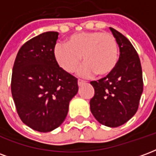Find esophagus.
Segmentation results:
<instances>
[{
  "label": "esophagus",
  "mask_w": 156,
  "mask_h": 156,
  "mask_svg": "<svg viewBox=\"0 0 156 156\" xmlns=\"http://www.w3.org/2000/svg\"><path fill=\"white\" fill-rule=\"evenodd\" d=\"M86 83V82L83 81V80H81V79H78V86H82V85H83Z\"/></svg>",
  "instance_id": "1"
}]
</instances>
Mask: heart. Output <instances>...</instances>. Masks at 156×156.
Returning <instances> with one entry per match:
<instances>
[{
	"label": "heart",
	"instance_id": "1",
	"mask_svg": "<svg viewBox=\"0 0 156 156\" xmlns=\"http://www.w3.org/2000/svg\"><path fill=\"white\" fill-rule=\"evenodd\" d=\"M53 55L59 67L68 73H73L78 68L82 57L84 64L81 70L83 76L95 73L105 77L117 66L119 45L116 38L108 32H78L70 36L66 45H56Z\"/></svg>",
	"mask_w": 156,
	"mask_h": 156
}]
</instances>
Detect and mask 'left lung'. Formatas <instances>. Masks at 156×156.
I'll return each mask as SVG.
<instances>
[{
  "mask_svg": "<svg viewBox=\"0 0 156 156\" xmlns=\"http://www.w3.org/2000/svg\"><path fill=\"white\" fill-rule=\"evenodd\" d=\"M119 48V58L111 73L90 82L94 96L90 110L97 120L108 127L120 126L137 112L143 92L140 60L137 51L123 34L110 27Z\"/></svg>",
  "mask_w": 156,
  "mask_h": 156,
  "instance_id": "obj_1",
  "label": "left lung"
}]
</instances>
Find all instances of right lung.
Listing matches in <instances>:
<instances>
[{
	"label": "right lung",
	"instance_id": "obj_1",
	"mask_svg": "<svg viewBox=\"0 0 156 156\" xmlns=\"http://www.w3.org/2000/svg\"><path fill=\"white\" fill-rule=\"evenodd\" d=\"M58 32H47L20 48L12 76V94L19 117L39 132L59 127L69 102L78 90V79L61 68L53 50Z\"/></svg>",
	"mask_w": 156,
	"mask_h": 156
}]
</instances>
